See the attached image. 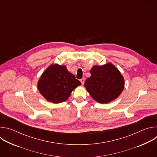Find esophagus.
Masks as SVG:
<instances>
[{"label":"esophagus","mask_w":157,"mask_h":157,"mask_svg":"<svg viewBox=\"0 0 157 157\" xmlns=\"http://www.w3.org/2000/svg\"><path fill=\"white\" fill-rule=\"evenodd\" d=\"M80 81H81V84L83 85V84H84V82H85V79H84V78H82V79H80Z\"/></svg>","instance_id":"obj_1"}]
</instances>
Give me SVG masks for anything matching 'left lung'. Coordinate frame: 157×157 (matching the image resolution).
Here are the masks:
<instances>
[{"mask_svg":"<svg viewBox=\"0 0 157 157\" xmlns=\"http://www.w3.org/2000/svg\"><path fill=\"white\" fill-rule=\"evenodd\" d=\"M91 75L84 86L91 97L98 102L108 103L116 99L123 91L124 78L113 64L94 66Z\"/></svg>","mask_w":157,"mask_h":157,"instance_id":"left-lung-1","label":"left lung"}]
</instances>
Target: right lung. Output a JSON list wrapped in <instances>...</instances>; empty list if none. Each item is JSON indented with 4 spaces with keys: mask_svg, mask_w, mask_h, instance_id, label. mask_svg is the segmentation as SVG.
<instances>
[{
    "mask_svg": "<svg viewBox=\"0 0 157 157\" xmlns=\"http://www.w3.org/2000/svg\"><path fill=\"white\" fill-rule=\"evenodd\" d=\"M81 84L65 66L53 64L41 75L38 87L41 94L48 101L60 103L68 99L75 87Z\"/></svg>",
    "mask_w": 157,
    "mask_h": 157,
    "instance_id": "right-lung-1",
    "label": "right lung"
}]
</instances>
